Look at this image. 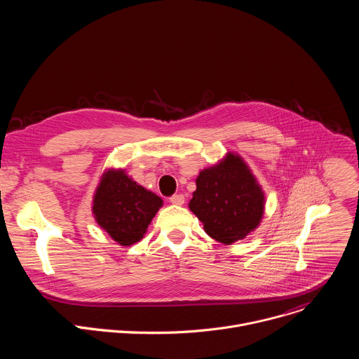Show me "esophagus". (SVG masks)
<instances>
[{
	"label": "esophagus",
	"mask_w": 359,
	"mask_h": 359,
	"mask_svg": "<svg viewBox=\"0 0 359 359\" xmlns=\"http://www.w3.org/2000/svg\"><path fill=\"white\" fill-rule=\"evenodd\" d=\"M169 200H170L172 204H176V206H182V204L184 203V196L183 194H173Z\"/></svg>",
	"instance_id": "obj_1"
}]
</instances>
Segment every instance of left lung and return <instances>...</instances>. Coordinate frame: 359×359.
<instances>
[{
  "label": "left lung",
  "mask_w": 359,
  "mask_h": 359,
  "mask_svg": "<svg viewBox=\"0 0 359 359\" xmlns=\"http://www.w3.org/2000/svg\"><path fill=\"white\" fill-rule=\"evenodd\" d=\"M266 197L257 179L236 153L215 166L203 169L196 179V190L189 209L203 223L212 238L233 244L259 227Z\"/></svg>",
  "instance_id": "obj_1"
}]
</instances>
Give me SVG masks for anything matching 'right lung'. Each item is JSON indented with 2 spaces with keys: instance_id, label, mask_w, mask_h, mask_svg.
<instances>
[{
  "instance_id": "obj_1",
  "label": "right lung",
  "mask_w": 359,
  "mask_h": 359,
  "mask_svg": "<svg viewBox=\"0 0 359 359\" xmlns=\"http://www.w3.org/2000/svg\"><path fill=\"white\" fill-rule=\"evenodd\" d=\"M163 200L137 184L123 169H108L93 194L92 213L118 244L132 245L143 238Z\"/></svg>"
}]
</instances>
